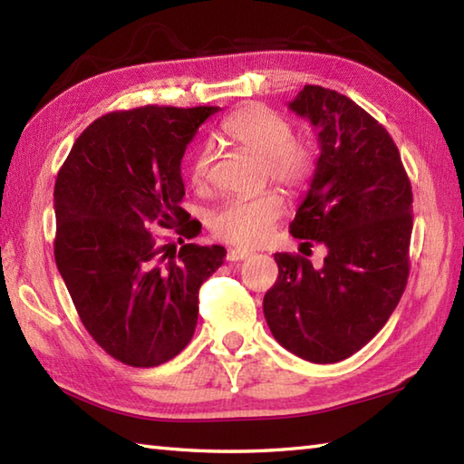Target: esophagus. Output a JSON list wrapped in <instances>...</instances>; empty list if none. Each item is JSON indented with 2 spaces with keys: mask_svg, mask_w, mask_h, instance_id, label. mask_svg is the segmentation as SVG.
Returning a JSON list of instances; mask_svg holds the SVG:
<instances>
[{
  "mask_svg": "<svg viewBox=\"0 0 464 464\" xmlns=\"http://www.w3.org/2000/svg\"><path fill=\"white\" fill-rule=\"evenodd\" d=\"M251 255L249 249H239V247H233L227 251V261H241V259H247Z\"/></svg>",
  "mask_w": 464,
  "mask_h": 464,
  "instance_id": "esophagus-1",
  "label": "esophagus"
}]
</instances>
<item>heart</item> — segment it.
Listing matches in <instances>:
<instances>
[{
	"label": "heart",
	"instance_id": "heart-1",
	"mask_svg": "<svg viewBox=\"0 0 464 464\" xmlns=\"http://www.w3.org/2000/svg\"><path fill=\"white\" fill-rule=\"evenodd\" d=\"M293 125L269 107L245 105L223 121L219 137L247 153L261 157L273 181L289 189H299L309 181L314 167L313 147L293 140ZM213 165V147H197L189 163V179L201 187L209 181ZM283 197L273 191H261L249 197H233L225 201L211 217V229L217 237L243 245H257L271 233L273 225L283 215Z\"/></svg>",
	"mask_w": 464,
	"mask_h": 464
}]
</instances>
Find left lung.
Here are the masks:
<instances>
[{"label": "left lung", "mask_w": 464, "mask_h": 464, "mask_svg": "<svg viewBox=\"0 0 464 464\" xmlns=\"http://www.w3.org/2000/svg\"><path fill=\"white\" fill-rule=\"evenodd\" d=\"M289 110L319 131L321 155L289 225L303 245L323 243L321 267L275 253L279 277L263 299L273 337L311 362L362 349L395 311L409 279L412 191L387 130L333 90L304 85Z\"/></svg>", "instance_id": "8db88e82"}]
</instances>
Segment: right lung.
<instances>
[{"mask_svg":"<svg viewBox=\"0 0 464 464\" xmlns=\"http://www.w3.org/2000/svg\"><path fill=\"white\" fill-rule=\"evenodd\" d=\"M219 107L145 105L95 120L57 173L55 263L83 327L130 367H157L191 341L199 287L225 247L185 243L201 225L181 207V160ZM171 228L182 247L161 244Z\"/></svg>","mask_w":464,"mask_h":464,"instance_id":"1","label":"right lung"}]
</instances>
